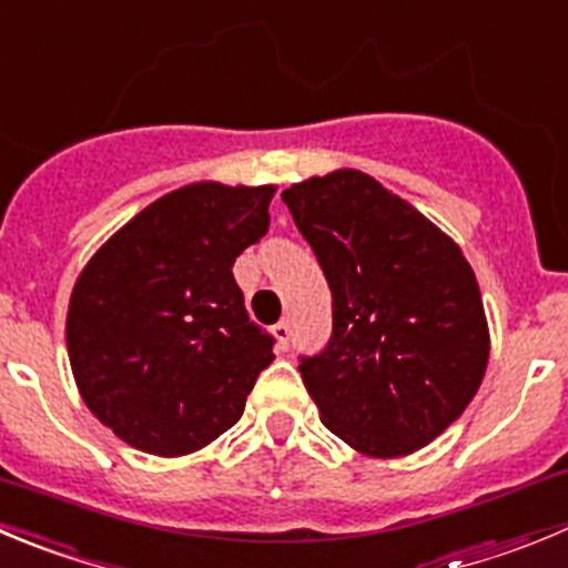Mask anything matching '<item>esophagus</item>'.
<instances>
[{
    "label": "esophagus",
    "mask_w": 568,
    "mask_h": 568,
    "mask_svg": "<svg viewBox=\"0 0 568 568\" xmlns=\"http://www.w3.org/2000/svg\"><path fill=\"white\" fill-rule=\"evenodd\" d=\"M275 339H278V348H290V339H293V328H290L287 321H278L273 326Z\"/></svg>",
    "instance_id": "34e87169"
}]
</instances>
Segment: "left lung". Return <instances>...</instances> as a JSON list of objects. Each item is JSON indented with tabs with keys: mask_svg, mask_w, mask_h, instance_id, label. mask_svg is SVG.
<instances>
[{
	"mask_svg": "<svg viewBox=\"0 0 568 568\" xmlns=\"http://www.w3.org/2000/svg\"><path fill=\"white\" fill-rule=\"evenodd\" d=\"M332 290V337L298 356L326 429L398 457L463 415L488 365V323L460 247L365 172L284 189Z\"/></svg>",
	"mask_w": 568,
	"mask_h": 568,
	"instance_id": "left-lung-1",
	"label": "left lung"
}]
</instances>
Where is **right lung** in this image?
I'll return each instance as SVG.
<instances>
[{
    "instance_id": "obj_1",
    "label": "right lung",
    "mask_w": 568,
    "mask_h": 568,
    "mask_svg": "<svg viewBox=\"0 0 568 568\" xmlns=\"http://www.w3.org/2000/svg\"><path fill=\"white\" fill-rule=\"evenodd\" d=\"M273 186L192 183L150 203L72 290L67 345L91 413L133 449L178 457L242 418L275 337L251 321L236 256L270 229Z\"/></svg>"
}]
</instances>
